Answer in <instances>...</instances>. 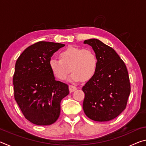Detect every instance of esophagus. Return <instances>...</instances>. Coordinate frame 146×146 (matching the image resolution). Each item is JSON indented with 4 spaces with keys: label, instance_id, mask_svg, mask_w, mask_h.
Masks as SVG:
<instances>
[{
    "label": "esophagus",
    "instance_id": "1",
    "mask_svg": "<svg viewBox=\"0 0 146 146\" xmlns=\"http://www.w3.org/2000/svg\"><path fill=\"white\" fill-rule=\"evenodd\" d=\"M76 87L72 85H70L69 86V90H70V92H73V91H75V90H76Z\"/></svg>",
    "mask_w": 146,
    "mask_h": 146
}]
</instances>
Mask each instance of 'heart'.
<instances>
[{"instance_id":"heart-1","label":"heart","mask_w":146,"mask_h":146,"mask_svg":"<svg viewBox=\"0 0 146 146\" xmlns=\"http://www.w3.org/2000/svg\"><path fill=\"white\" fill-rule=\"evenodd\" d=\"M59 58H51L49 61L51 72L59 80L66 79L71 70L72 73L70 80L88 81L93 77L97 70V56L90 49L69 46L59 53Z\"/></svg>"}]
</instances>
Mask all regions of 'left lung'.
I'll list each match as a JSON object with an SVG mask.
<instances>
[{"label":"left lung","instance_id":"1","mask_svg":"<svg viewBox=\"0 0 146 146\" xmlns=\"http://www.w3.org/2000/svg\"><path fill=\"white\" fill-rule=\"evenodd\" d=\"M97 59L95 75L83 86V110L90 119L106 122L118 117L126 107L131 88L124 62L112 48L96 38L86 40Z\"/></svg>","mask_w":146,"mask_h":146}]
</instances>
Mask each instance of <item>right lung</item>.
Returning <instances> with one entry per match:
<instances>
[{"label":"right lung","mask_w":146,"mask_h":146,"mask_svg":"<svg viewBox=\"0 0 146 146\" xmlns=\"http://www.w3.org/2000/svg\"><path fill=\"white\" fill-rule=\"evenodd\" d=\"M64 44L40 41L24 50L17 59L13 75L14 96L24 117L38 125H51L60 113V102L68 86L55 80L49 61Z\"/></svg>","instance_id":"obj_1"}]
</instances>
